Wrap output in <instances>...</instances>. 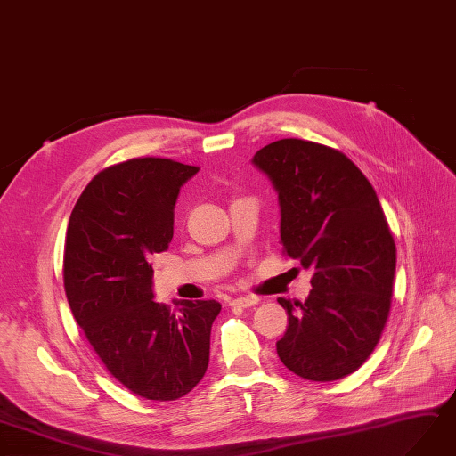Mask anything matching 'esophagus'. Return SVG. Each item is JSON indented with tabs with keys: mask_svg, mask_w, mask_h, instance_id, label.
Wrapping results in <instances>:
<instances>
[{
	"mask_svg": "<svg viewBox=\"0 0 456 456\" xmlns=\"http://www.w3.org/2000/svg\"><path fill=\"white\" fill-rule=\"evenodd\" d=\"M256 303H258V297H255V295H245V297H236L230 301L232 306H241V309H249V306H255Z\"/></svg>",
	"mask_w": 456,
	"mask_h": 456,
	"instance_id": "1",
	"label": "esophagus"
}]
</instances>
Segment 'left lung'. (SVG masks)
<instances>
[{
    "label": "left lung",
    "instance_id": "left-lung-1",
    "mask_svg": "<svg viewBox=\"0 0 456 456\" xmlns=\"http://www.w3.org/2000/svg\"><path fill=\"white\" fill-rule=\"evenodd\" d=\"M280 201L284 253L313 270L311 295L280 297L288 330L280 361L311 381L362 366L389 316L395 241L372 183L347 155L306 140H278L253 157Z\"/></svg>",
    "mask_w": 456,
    "mask_h": 456
}]
</instances>
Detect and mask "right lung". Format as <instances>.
<instances>
[{
	"label": "right lung",
	"mask_w": 456,
	"mask_h": 456,
	"mask_svg": "<svg viewBox=\"0 0 456 456\" xmlns=\"http://www.w3.org/2000/svg\"><path fill=\"white\" fill-rule=\"evenodd\" d=\"M198 167L140 157L102 170L70 213L63 280L75 320L107 370L150 401H175L208 366L216 301L153 299L155 253L168 249L180 188Z\"/></svg>",
	"instance_id": "add662e5"
}]
</instances>
